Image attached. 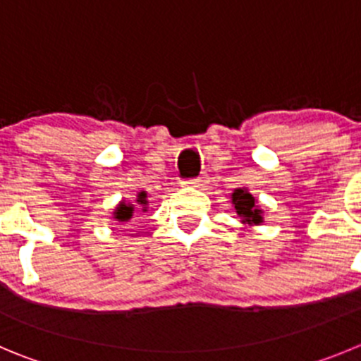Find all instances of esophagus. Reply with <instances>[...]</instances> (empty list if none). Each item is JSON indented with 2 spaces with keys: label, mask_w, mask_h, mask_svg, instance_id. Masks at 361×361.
<instances>
[{
  "label": "esophagus",
  "mask_w": 361,
  "mask_h": 361,
  "mask_svg": "<svg viewBox=\"0 0 361 361\" xmlns=\"http://www.w3.org/2000/svg\"><path fill=\"white\" fill-rule=\"evenodd\" d=\"M186 184H190L191 188H197V190H205V188H207V184H209V177H207V175H200V177L188 180Z\"/></svg>",
  "instance_id": "obj_1"
}]
</instances>
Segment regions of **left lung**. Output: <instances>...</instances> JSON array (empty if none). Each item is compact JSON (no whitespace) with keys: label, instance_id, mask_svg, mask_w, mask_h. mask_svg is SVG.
Segmentation results:
<instances>
[{"label":"left lung","instance_id":"left-lung-1","mask_svg":"<svg viewBox=\"0 0 361 361\" xmlns=\"http://www.w3.org/2000/svg\"><path fill=\"white\" fill-rule=\"evenodd\" d=\"M230 202H232L235 212H238V216L241 218V221L245 223V225L252 226L264 223V211L259 207L255 197H253L246 188H238V190H234V193L230 195Z\"/></svg>","mask_w":361,"mask_h":361}]
</instances>
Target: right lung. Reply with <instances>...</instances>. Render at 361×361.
Masks as SVG:
<instances>
[{
	"label": "right lung",
	"instance_id": "add662e5",
	"mask_svg": "<svg viewBox=\"0 0 361 361\" xmlns=\"http://www.w3.org/2000/svg\"><path fill=\"white\" fill-rule=\"evenodd\" d=\"M136 204H138L140 211L142 212H147L149 211V197H147V191H140L138 195H136ZM135 204L129 200H122L118 205L115 207V211H113V218L116 219V221H129V219L135 216V211L136 209Z\"/></svg>",
	"mask_w": 361,
	"mask_h": 361
}]
</instances>
